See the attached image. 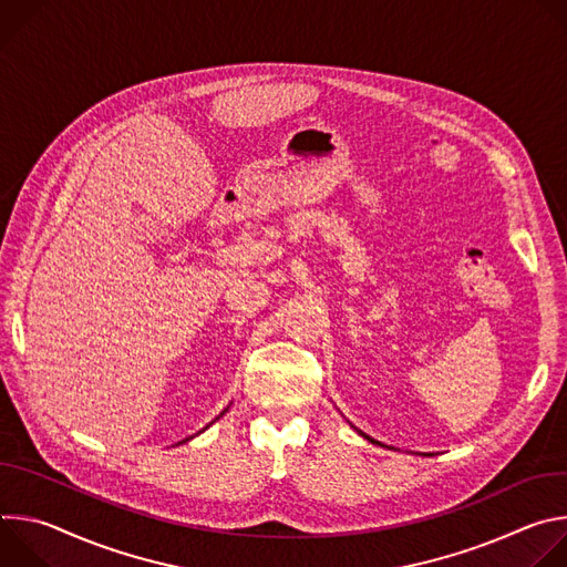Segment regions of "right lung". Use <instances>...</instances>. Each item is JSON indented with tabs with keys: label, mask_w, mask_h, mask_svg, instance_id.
<instances>
[{
	"label": "right lung",
	"mask_w": 567,
	"mask_h": 567,
	"mask_svg": "<svg viewBox=\"0 0 567 567\" xmlns=\"http://www.w3.org/2000/svg\"><path fill=\"white\" fill-rule=\"evenodd\" d=\"M221 415H224V413H221Z\"/></svg>",
	"instance_id": "1"
}]
</instances>
